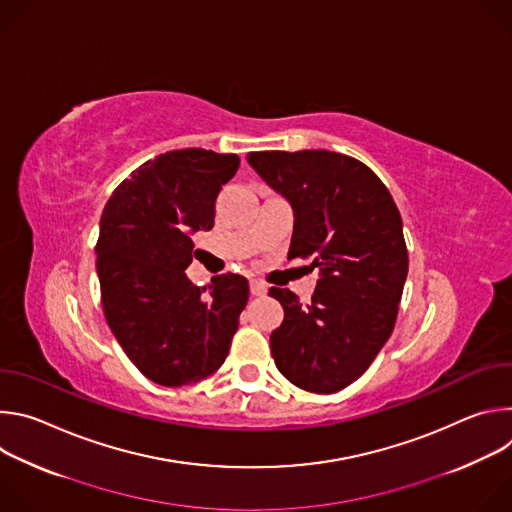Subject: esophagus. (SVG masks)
I'll list each match as a JSON object with an SVG mask.
<instances>
[{
    "label": "esophagus",
    "mask_w": 512,
    "mask_h": 512,
    "mask_svg": "<svg viewBox=\"0 0 512 512\" xmlns=\"http://www.w3.org/2000/svg\"><path fill=\"white\" fill-rule=\"evenodd\" d=\"M251 294L253 296H265L267 294V287L261 281H251Z\"/></svg>",
    "instance_id": "esophagus-1"
}]
</instances>
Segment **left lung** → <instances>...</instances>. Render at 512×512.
I'll return each instance as SVG.
<instances>
[{"mask_svg":"<svg viewBox=\"0 0 512 512\" xmlns=\"http://www.w3.org/2000/svg\"><path fill=\"white\" fill-rule=\"evenodd\" d=\"M247 162L294 210L287 259L312 257L320 271L308 304L269 289L283 308L271 332L275 367L300 389L336 393L393 332L409 267L399 208L371 168L344 154L251 152Z\"/></svg>","mask_w":512,"mask_h":512,"instance_id":"1","label":"left lung"}]
</instances>
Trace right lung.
Listing matches in <instances>:
<instances>
[{"instance_id":"1","label":"right lung","mask_w":512,"mask_h":512,"mask_svg":"<svg viewBox=\"0 0 512 512\" xmlns=\"http://www.w3.org/2000/svg\"><path fill=\"white\" fill-rule=\"evenodd\" d=\"M237 154L174 150L123 180L101 216L97 275L107 324L135 367L162 387L192 385L225 362L249 300L243 275L194 285L192 235L214 227V202Z\"/></svg>"}]
</instances>
